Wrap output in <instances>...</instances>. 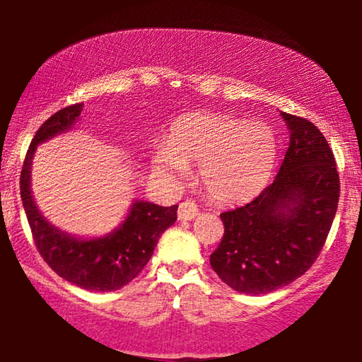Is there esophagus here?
Instances as JSON below:
<instances>
[{
  "instance_id": "1",
  "label": "esophagus",
  "mask_w": 362,
  "mask_h": 362,
  "mask_svg": "<svg viewBox=\"0 0 362 362\" xmlns=\"http://www.w3.org/2000/svg\"><path fill=\"white\" fill-rule=\"evenodd\" d=\"M197 206L192 201H182L177 207V219L180 221H192L197 216Z\"/></svg>"
}]
</instances>
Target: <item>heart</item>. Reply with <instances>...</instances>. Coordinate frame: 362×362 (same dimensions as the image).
Instances as JSON below:
<instances>
[{
	"mask_svg": "<svg viewBox=\"0 0 362 362\" xmlns=\"http://www.w3.org/2000/svg\"><path fill=\"white\" fill-rule=\"evenodd\" d=\"M279 156V140L269 123L196 112L177 118L165 145L153 153V170L168 181L186 180L199 165V180L217 202H240L267 186Z\"/></svg>",
	"mask_w": 362,
	"mask_h": 362,
	"instance_id": "heart-1",
	"label": "heart"
}]
</instances>
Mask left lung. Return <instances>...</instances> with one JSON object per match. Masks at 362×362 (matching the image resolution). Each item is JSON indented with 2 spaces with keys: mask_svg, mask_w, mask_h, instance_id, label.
Masks as SVG:
<instances>
[{
  "mask_svg": "<svg viewBox=\"0 0 362 362\" xmlns=\"http://www.w3.org/2000/svg\"><path fill=\"white\" fill-rule=\"evenodd\" d=\"M290 145L274 182L245 206L222 212L224 237L211 254L219 279L239 293L265 295L313 265L339 201L333 151L318 128L281 112Z\"/></svg>",
  "mask_w": 362,
  "mask_h": 362,
  "instance_id": "obj_1",
  "label": "left lung"
}]
</instances>
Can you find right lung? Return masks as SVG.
Masks as SVG:
<instances>
[{
    "mask_svg": "<svg viewBox=\"0 0 362 362\" xmlns=\"http://www.w3.org/2000/svg\"><path fill=\"white\" fill-rule=\"evenodd\" d=\"M83 103L66 107L42 123L34 135L21 171V201L36 247L64 280L90 291H113L135 279L151 259L163 232L176 221L177 206L133 201L125 221L107 235L82 239L52 226L37 209L31 191V165L37 145L71 130Z\"/></svg>",
    "mask_w": 362,
    "mask_h": 362,
    "instance_id": "1",
    "label": "right lung"
}]
</instances>
